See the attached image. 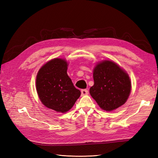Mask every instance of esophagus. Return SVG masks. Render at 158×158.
I'll list each match as a JSON object with an SVG mask.
<instances>
[{"label": "esophagus", "instance_id": "34e87169", "mask_svg": "<svg viewBox=\"0 0 158 158\" xmlns=\"http://www.w3.org/2000/svg\"><path fill=\"white\" fill-rule=\"evenodd\" d=\"M88 94V89H81V95L85 96Z\"/></svg>", "mask_w": 158, "mask_h": 158}]
</instances>
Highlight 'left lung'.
Here are the masks:
<instances>
[{"label": "left lung", "mask_w": 158, "mask_h": 158, "mask_svg": "<svg viewBox=\"0 0 158 158\" xmlns=\"http://www.w3.org/2000/svg\"><path fill=\"white\" fill-rule=\"evenodd\" d=\"M94 84L90 95L106 111H112L126 103L131 92L128 74L112 60L98 62L93 70Z\"/></svg>", "instance_id": "1"}]
</instances>
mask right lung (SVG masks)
Instances as JSON below:
<instances>
[{
  "mask_svg": "<svg viewBox=\"0 0 158 158\" xmlns=\"http://www.w3.org/2000/svg\"><path fill=\"white\" fill-rule=\"evenodd\" d=\"M68 62L54 58L43 65L36 75V89L41 102L48 108L64 113L81 95L67 75Z\"/></svg>",
  "mask_w": 158,
  "mask_h": 158,
  "instance_id": "1",
  "label": "right lung"
}]
</instances>
